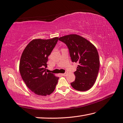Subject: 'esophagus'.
<instances>
[{
	"instance_id": "obj_1",
	"label": "esophagus",
	"mask_w": 123,
	"mask_h": 123,
	"mask_svg": "<svg viewBox=\"0 0 123 123\" xmlns=\"http://www.w3.org/2000/svg\"><path fill=\"white\" fill-rule=\"evenodd\" d=\"M67 73H64V74H62V76H66L67 75Z\"/></svg>"
}]
</instances>
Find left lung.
Here are the masks:
<instances>
[{
	"instance_id": "left-lung-1",
	"label": "left lung",
	"mask_w": 123,
	"mask_h": 123,
	"mask_svg": "<svg viewBox=\"0 0 123 123\" xmlns=\"http://www.w3.org/2000/svg\"><path fill=\"white\" fill-rule=\"evenodd\" d=\"M69 49L73 62L78 63L74 72L75 80L71 85L76 90L86 91L92 87L97 79L100 68L98 50L92 43L77 35H69L59 38Z\"/></svg>"
}]
</instances>
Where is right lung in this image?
<instances>
[{
    "instance_id": "right-lung-1",
    "label": "right lung",
    "mask_w": 123,
    "mask_h": 123,
    "mask_svg": "<svg viewBox=\"0 0 123 123\" xmlns=\"http://www.w3.org/2000/svg\"><path fill=\"white\" fill-rule=\"evenodd\" d=\"M58 37L33 39L22 54L19 70L27 87L36 94L46 96L53 92L59 77L46 72L48 56L57 44Z\"/></svg>"
}]
</instances>
